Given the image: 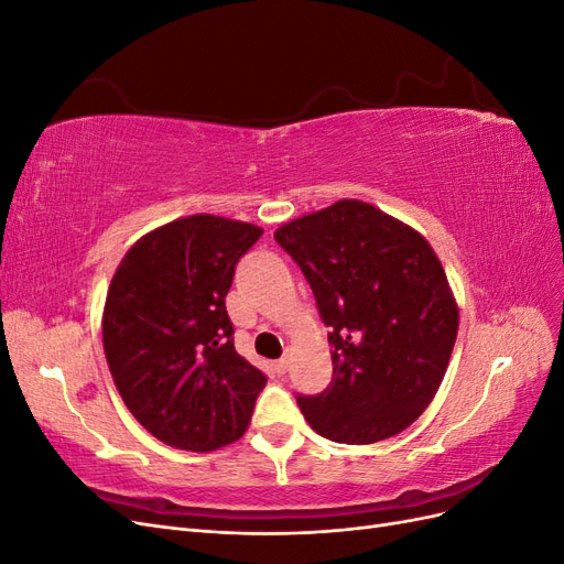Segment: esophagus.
<instances>
[{"instance_id": "34e87169", "label": "esophagus", "mask_w": 564, "mask_h": 564, "mask_svg": "<svg viewBox=\"0 0 564 564\" xmlns=\"http://www.w3.org/2000/svg\"><path fill=\"white\" fill-rule=\"evenodd\" d=\"M286 369H289V357L284 355V357H280V360H278V365H275V371H278L280 377H282V373H286Z\"/></svg>"}]
</instances>
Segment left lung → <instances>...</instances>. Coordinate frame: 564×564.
<instances>
[{
  "label": "left lung",
  "instance_id": "left-lung-1",
  "mask_svg": "<svg viewBox=\"0 0 564 564\" xmlns=\"http://www.w3.org/2000/svg\"><path fill=\"white\" fill-rule=\"evenodd\" d=\"M278 245L308 280L332 329L334 377L296 402L311 429L346 445L402 433L435 398L458 332V308L433 247L360 199L294 218Z\"/></svg>",
  "mask_w": 564,
  "mask_h": 564
}]
</instances>
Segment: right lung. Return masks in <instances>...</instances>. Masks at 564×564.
<instances>
[{
	"label": "right lung",
	"mask_w": 564,
	"mask_h": 564,
	"mask_svg": "<svg viewBox=\"0 0 564 564\" xmlns=\"http://www.w3.org/2000/svg\"><path fill=\"white\" fill-rule=\"evenodd\" d=\"M263 230L212 214L143 235L119 263L104 350L129 412L164 445L212 452L240 440L265 373L235 350L226 294Z\"/></svg>",
	"instance_id": "right-lung-1"
}]
</instances>
